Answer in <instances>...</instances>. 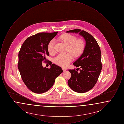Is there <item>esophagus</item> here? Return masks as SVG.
I'll return each mask as SVG.
<instances>
[{
	"mask_svg": "<svg viewBox=\"0 0 124 124\" xmlns=\"http://www.w3.org/2000/svg\"><path fill=\"white\" fill-rule=\"evenodd\" d=\"M62 70H63V71L64 72L65 71H66V68H62Z\"/></svg>",
	"mask_w": 124,
	"mask_h": 124,
	"instance_id": "34e87169",
	"label": "esophagus"
}]
</instances>
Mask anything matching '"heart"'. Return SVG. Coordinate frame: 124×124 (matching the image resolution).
Returning <instances> with one entry per match:
<instances>
[{
    "instance_id": "obj_1",
    "label": "heart",
    "mask_w": 124,
    "mask_h": 124,
    "mask_svg": "<svg viewBox=\"0 0 124 124\" xmlns=\"http://www.w3.org/2000/svg\"><path fill=\"white\" fill-rule=\"evenodd\" d=\"M59 39L67 45V52H69L65 54H59L54 59V62L62 67H66L73 59V56L78 58L84 53L85 45L81 39H77L75 36L68 33H64L59 36ZM54 40L52 39L47 45V50L50 54L55 53Z\"/></svg>"
}]
</instances>
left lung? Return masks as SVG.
<instances>
[{"label":"left lung","instance_id":"8db88e82","mask_svg":"<svg viewBox=\"0 0 124 124\" xmlns=\"http://www.w3.org/2000/svg\"><path fill=\"white\" fill-rule=\"evenodd\" d=\"M66 32L79 33L85 40L84 53L73 63L75 66L80 68L77 71L75 69L69 70L71 77L68 81L71 90L78 93H84L93 87L100 76L102 68L100 47L93 36L84 30L76 29Z\"/></svg>","mask_w":124,"mask_h":124}]
</instances>
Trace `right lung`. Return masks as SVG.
Segmentation results:
<instances>
[{
    "label": "right lung",
    "mask_w": 124,
    "mask_h": 124,
    "mask_svg": "<svg viewBox=\"0 0 124 124\" xmlns=\"http://www.w3.org/2000/svg\"><path fill=\"white\" fill-rule=\"evenodd\" d=\"M58 31L39 32L28 37L23 43L18 53V67L22 80L31 92L43 93L48 91L56 78L62 73V68L52 64L51 68L43 67L42 62H46L49 56L47 45Z\"/></svg>",
    "instance_id": "1"
}]
</instances>
